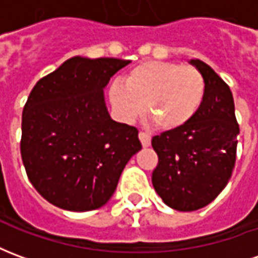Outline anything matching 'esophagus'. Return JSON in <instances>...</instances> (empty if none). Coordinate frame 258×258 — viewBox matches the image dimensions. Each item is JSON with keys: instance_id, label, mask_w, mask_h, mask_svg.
<instances>
[{"instance_id": "obj_1", "label": "esophagus", "mask_w": 258, "mask_h": 258, "mask_svg": "<svg viewBox=\"0 0 258 258\" xmlns=\"http://www.w3.org/2000/svg\"><path fill=\"white\" fill-rule=\"evenodd\" d=\"M138 137H140L141 144H142V146H144V148L151 146V137H149V135L145 134V133H140V134H138Z\"/></svg>"}]
</instances>
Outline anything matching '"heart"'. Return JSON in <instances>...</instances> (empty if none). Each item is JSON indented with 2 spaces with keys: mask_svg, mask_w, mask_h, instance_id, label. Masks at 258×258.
Masks as SVG:
<instances>
[{
  "mask_svg": "<svg viewBox=\"0 0 258 258\" xmlns=\"http://www.w3.org/2000/svg\"><path fill=\"white\" fill-rule=\"evenodd\" d=\"M206 94V81L194 66L148 60L124 76V83L109 87V101L114 114L131 123L144 112L159 130L184 127L199 112Z\"/></svg>",
  "mask_w": 258,
  "mask_h": 258,
  "instance_id": "b5f03b06",
  "label": "heart"
}]
</instances>
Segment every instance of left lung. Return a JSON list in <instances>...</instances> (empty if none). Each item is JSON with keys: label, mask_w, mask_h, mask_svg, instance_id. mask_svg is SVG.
<instances>
[{"label": "left lung", "mask_w": 258, "mask_h": 258, "mask_svg": "<svg viewBox=\"0 0 258 258\" xmlns=\"http://www.w3.org/2000/svg\"><path fill=\"white\" fill-rule=\"evenodd\" d=\"M189 63L206 81L199 112L189 123L152 138L159 156L152 184L163 202L178 211H195L227 186L236 160L239 125L227 83L199 59Z\"/></svg>", "instance_id": "left-lung-1"}]
</instances>
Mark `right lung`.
<instances>
[{
  "label": "right lung",
  "mask_w": 258,
  "mask_h": 258,
  "mask_svg": "<svg viewBox=\"0 0 258 258\" xmlns=\"http://www.w3.org/2000/svg\"><path fill=\"white\" fill-rule=\"evenodd\" d=\"M130 60L73 56L37 81L22 114L20 152L42 198L70 211L106 205L141 151L138 130L114 121L103 90Z\"/></svg>",
  "instance_id": "1"
}]
</instances>
